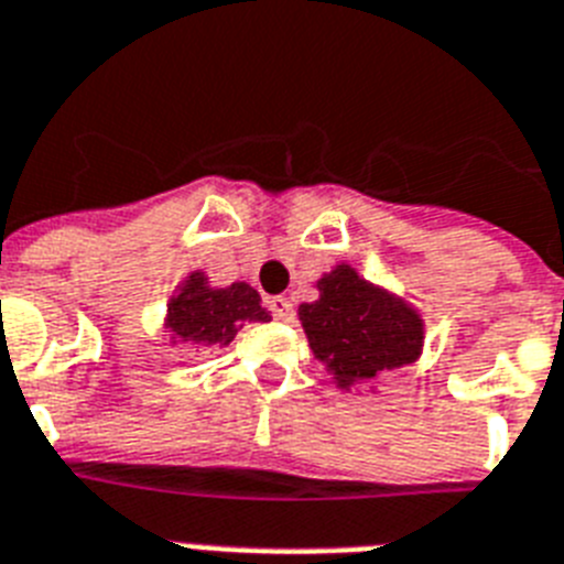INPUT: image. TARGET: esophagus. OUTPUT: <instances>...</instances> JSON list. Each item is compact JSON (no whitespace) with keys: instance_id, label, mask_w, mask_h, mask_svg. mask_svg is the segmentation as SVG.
Masks as SVG:
<instances>
[{"instance_id":"1","label":"esophagus","mask_w":564,"mask_h":564,"mask_svg":"<svg viewBox=\"0 0 564 564\" xmlns=\"http://www.w3.org/2000/svg\"><path fill=\"white\" fill-rule=\"evenodd\" d=\"M267 306L278 321H290L292 318V301H290V297L274 295V297H269Z\"/></svg>"}]
</instances>
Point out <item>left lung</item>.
<instances>
[{
	"mask_svg": "<svg viewBox=\"0 0 564 564\" xmlns=\"http://www.w3.org/2000/svg\"><path fill=\"white\" fill-rule=\"evenodd\" d=\"M318 292V301L301 304L297 315L310 349L333 370L338 387L372 381L419 358L424 324L401 297L358 278L347 263L324 274Z\"/></svg>",
	"mask_w": 564,
	"mask_h": 564,
	"instance_id": "obj_1",
	"label": "left lung"
}]
</instances>
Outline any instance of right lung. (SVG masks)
Returning <instances> with one entry per match:
<instances>
[{"instance_id":"add662e5","label":"right lung","mask_w":564,"mask_h":564,"mask_svg":"<svg viewBox=\"0 0 564 564\" xmlns=\"http://www.w3.org/2000/svg\"><path fill=\"white\" fill-rule=\"evenodd\" d=\"M246 321H269L260 295L249 283L215 290L203 272H192L169 304L165 329L203 347H229Z\"/></svg>"}]
</instances>
